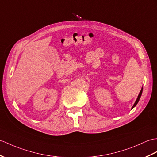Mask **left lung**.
<instances>
[{
  "label": "left lung",
  "mask_w": 157,
  "mask_h": 157,
  "mask_svg": "<svg viewBox=\"0 0 157 157\" xmlns=\"http://www.w3.org/2000/svg\"><path fill=\"white\" fill-rule=\"evenodd\" d=\"M143 87H142V89H141V90H140V92L139 94H138V98H137V99H136V101H135V103L134 104L133 106L132 107V108H134V107H135L136 105V104H138V101H139V100H140V97H141V95H142V93H143Z\"/></svg>",
  "instance_id": "1"
}]
</instances>
